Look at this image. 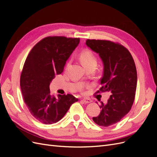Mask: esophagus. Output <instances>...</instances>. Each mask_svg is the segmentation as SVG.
I'll return each mask as SVG.
<instances>
[{"label":"esophagus","mask_w":157,"mask_h":157,"mask_svg":"<svg viewBox=\"0 0 157 157\" xmlns=\"http://www.w3.org/2000/svg\"><path fill=\"white\" fill-rule=\"evenodd\" d=\"M81 101L83 102V103L86 104V103H91L92 100H91V99H81Z\"/></svg>","instance_id":"obj_1"}]
</instances>
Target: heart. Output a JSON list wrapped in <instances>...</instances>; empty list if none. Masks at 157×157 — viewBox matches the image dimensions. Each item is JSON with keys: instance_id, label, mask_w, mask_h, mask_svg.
Here are the masks:
<instances>
[{"instance_id": "1", "label": "heart", "mask_w": 157, "mask_h": 157, "mask_svg": "<svg viewBox=\"0 0 157 157\" xmlns=\"http://www.w3.org/2000/svg\"><path fill=\"white\" fill-rule=\"evenodd\" d=\"M80 59L84 67H88L90 65L96 63V58L93 52L88 49L81 52L80 54Z\"/></svg>"}]
</instances>
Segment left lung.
I'll list each match as a JSON object with an SVG mask.
<instances>
[{"label":"left lung","instance_id":"left-lung-1","mask_svg":"<svg viewBox=\"0 0 157 157\" xmlns=\"http://www.w3.org/2000/svg\"><path fill=\"white\" fill-rule=\"evenodd\" d=\"M86 44L100 57L103 63L102 86L96 92H110L106 104L94 122L107 127L119 122L130 111L137 87V71L130 52L122 45L105 40H90Z\"/></svg>","mask_w":157,"mask_h":157}]
</instances>
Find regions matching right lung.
<instances>
[{
    "label": "right lung",
    "mask_w": 157,
    "mask_h": 157,
    "mask_svg": "<svg viewBox=\"0 0 157 157\" xmlns=\"http://www.w3.org/2000/svg\"><path fill=\"white\" fill-rule=\"evenodd\" d=\"M80 42L79 38L48 36L42 39L28 54L20 77L23 100L32 116L45 124L62 118L78 99L71 94L56 98L50 84L63 72L66 61Z\"/></svg>",
    "instance_id": "obj_1"
}]
</instances>
